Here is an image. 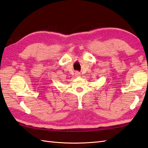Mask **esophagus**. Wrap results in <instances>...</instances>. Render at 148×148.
Here are the masks:
<instances>
[{
  "instance_id": "esophagus-1",
  "label": "esophagus",
  "mask_w": 148,
  "mask_h": 148,
  "mask_svg": "<svg viewBox=\"0 0 148 148\" xmlns=\"http://www.w3.org/2000/svg\"><path fill=\"white\" fill-rule=\"evenodd\" d=\"M80 72H76V73H75V75H76V76H80Z\"/></svg>"
}]
</instances>
